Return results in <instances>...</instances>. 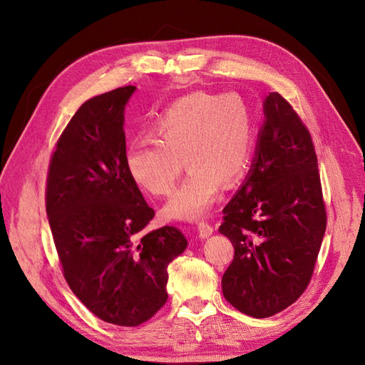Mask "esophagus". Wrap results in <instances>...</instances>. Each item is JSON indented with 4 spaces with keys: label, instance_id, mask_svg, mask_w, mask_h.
<instances>
[{
    "label": "esophagus",
    "instance_id": "34e87169",
    "mask_svg": "<svg viewBox=\"0 0 365 365\" xmlns=\"http://www.w3.org/2000/svg\"><path fill=\"white\" fill-rule=\"evenodd\" d=\"M197 233H200L201 239H207L213 235V225H210L208 222H200L197 224Z\"/></svg>",
    "mask_w": 365,
    "mask_h": 365
}]
</instances>
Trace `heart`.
I'll return each mask as SVG.
<instances>
[{
    "instance_id": "obj_1",
    "label": "heart",
    "mask_w": 365,
    "mask_h": 365,
    "mask_svg": "<svg viewBox=\"0 0 365 365\" xmlns=\"http://www.w3.org/2000/svg\"><path fill=\"white\" fill-rule=\"evenodd\" d=\"M158 141H134L126 150L130 178L145 192L165 196L181 170L189 173L175 190L165 216L196 219L220 192L245 173L254 148V118L237 94L190 93L172 103L155 123Z\"/></svg>"
}]
</instances>
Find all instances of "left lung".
<instances>
[{
	"instance_id": "1",
	"label": "left lung",
	"mask_w": 365,
	"mask_h": 365,
	"mask_svg": "<svg viewBox=\"0 0 365 365\" xmlns=\"http://www.w3.org/2000/svg\"><path fill=\"white\" fill-rule=\"evenodd\" d=\"M263 113L251 169L219 227L235 247L224 297L254 318L282 312L306 291L327 220L309 129L279 93Z\"/></svg>"
}]
</instances>
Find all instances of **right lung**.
Instances as JSON below:
<instances>
[{
    "label": "right lung",
    "instance_id": "obj_1",
    "mask_svg": "<svg viewBox=\"0 0 365 365\" xmlns=\"http://www.w3.org/2000/svg\"><path fill=\"white\" fill-rule=\"evenodd\" d=\"M128 85L86 101L56 143L46 208L63 277L106 323L135 327L168 302V267L187 247L178 228L146 231L155 216L126 165Z\"/></svg>",
    "mask_w": 365,
    "mask_h": 365
}]
</instances>
